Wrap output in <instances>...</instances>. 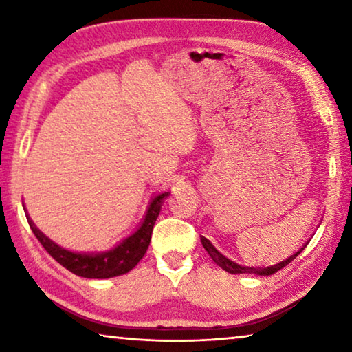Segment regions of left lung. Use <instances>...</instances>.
<instances>
[{
  "label": "left lung",
  "instance_id": "left-lung-1",
  "mask_svg": "<svg viewBox=\"0 0 352 352\" xmlns=\"http://www.w3.org/2000/svg\"><path fill=\"white\" fill-rule=\"evenodd\" d=\"M201 245H204V248L208 252V254L211 256V259L216 262V264L220 267V269H223L225 272L228 273H234V275H237V273H253V275H261V276H269V275H273V273H276L278 270L284 269L285 265L289 264V262L294 261L298 254H300L302 250H305V247L309 243V241L302 245L300 250H298L296 253L290 254L289 258H285L284 261L278 262V264L275 265H269V267H248V265H241L237 264V262L231 261L226 258V256H223L222 253L219 252V250L212 245V243L206 239V237L201 236Z\"/></svg>",
  "mask_w": 352,
  "mask_h": 352
}]
</instances>
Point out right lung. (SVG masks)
<instances>
[{"instance_id":"add662e5","label":"right lung","mask_w":352,"mask_h":352,"mask_svg":"<svg viewBox=\"0 0 352 352\" xmlns=\"http://www.w3.org/2000/svg\"><path fill=\"white\" fill-rule=\"evenodd\" d=\"M169 194L170 192H162L155 195L147 206L144 219H142L141 225L136 228L135 233L126 237V239H122L111 250L98 253L71 252V250L60 247L58 243L51 241L50 237L41 233L37 226H35L31 217H29L26 208L25 212L28 214L26 217L32 233L37 237L41 245H43L46 252L50 253L58 264L63 265L65 269L74 273L77 276L105 279L113 276H121L124 273H129L142 259V256L146 254L148 248V243H151L155 220H157L160 211H162V204L164 199H168Z\"/></svg>"}]
</instances>
